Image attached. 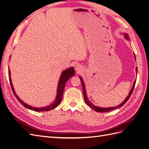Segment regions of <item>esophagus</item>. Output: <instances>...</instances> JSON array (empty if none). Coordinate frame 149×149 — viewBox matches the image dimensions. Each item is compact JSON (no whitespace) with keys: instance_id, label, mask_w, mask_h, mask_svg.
<instances>
[{"instance_id":"34e87169","label":"esophagus","mask_w":149,"mask_h":149,"mask_svg":"<svg viewBox=\"0 0 149 149\" xmlns=\"http://www.w3.org/2000/svg\"><path fill=\"white\" fill-rule=\"evenodd\" d=\"M76 70L78 72H80L81 71L82 69H81V67L79 65H77L76 66Z\"/></svg>"}]
</instances>
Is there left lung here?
I'll return each mask as SVG.
<instances>
[{
  "mask_svg": "<svg viewBox=\"0 0 149 149\" xmlns=\"http://www.w3.org/2000/svg\"><path fill=\"white\" fill-rule=\"evenodd\" d=\"M125 37L126 39H128L129 38V37L128 35L127 34H125ZM135 59H136V56H135ZM136 71L137 72V68H136ZM80 78V80H81V84H82V87H83V94H84V101H85V102L90 107H91L92 109H93L94 111L97 112H109L111 111H112L114 109H118V108H120V107L123 106V105H124L125 102H127L128 101L129 99L130 98V96H131V94L134 91V87H135V84H136V80L135 81L134 83V84L132 86V88L131 89V90H130V91L129 92V94L128 96L125 98V100H124V101H123V102L120 104V105H119L118 106H116V107H107V108H102V107H97V106H95L94 105H93V104L90 102L86 96V90H85V88H84V84L83 83V81L82 79V78L79 77Z\"/></svg>",
  "mask_w": 149,
  "mask_h": 149,
  "instance_id": "1",
  "label": "left lung"
}]
</instances>
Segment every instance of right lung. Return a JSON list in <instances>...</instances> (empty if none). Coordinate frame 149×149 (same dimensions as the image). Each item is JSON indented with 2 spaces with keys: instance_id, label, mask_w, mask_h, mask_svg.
<instances>
[{
  "instance_id": "right-lung-1",
  "label": "right lung",
  "mask_w": 149,
  "mask_h": 149,
  "mask_svg": "<svg viewBox=\"0 0 149 149\" xmlns=\"http://www.w3.org/2000/svg\"><path fill=\"white\" fill-rule=\"evenodd\" d=\"M73 75H74V70L73 67L70 68L69 69H67L65 71H64L63 72L61 77L59 81V83H58V93H57V95L56 97L55 98V102L53 104H52L50 106H47L45 107H42V108H36V107H33L31 106H29L28 104H26L25 102H24L22 101L20 99H19V97H18L16 94L15 93L14 89L13 88L12 86V81L10 79V71L8 70V78H9V81H10V84L11 86V88L12 89L13 93L14 94L15 96L16 97V98L18 100L22 105H23L25 107L27 108V109H31V110H33L37 112H42V111H50L54 108H55L56 107H57L58 105L60 104V103L61 102V100H62V97H63V91H64V89H65V84L67 82V81L71 77H72Z\"/></svg>"
}]
</instances>
